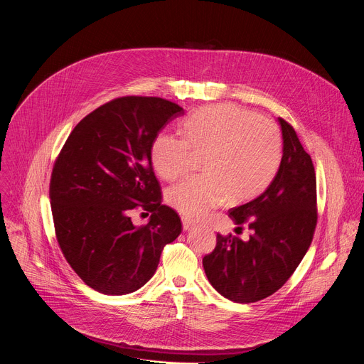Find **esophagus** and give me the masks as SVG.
I'll return each instance as SVG.
<instances>
[{"mask_svg":"<svg viewBox=\"0 0 364 364\" xmlns=\"http://www.w3.org/2000/svg\"><path fill=\"white\" fill-rule=\"evenodd\" d=\"M181 222H183V229L187 232V230H191L193 228H196V222H193L190 218L187 216H183L181 218Z\"/></svg>","mask_w":364,"mask_h":364,"instance_id":"1","label":"esophagus"}]
</instances>
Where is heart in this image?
Instances as JSON below:
<instances>
[{
	"mask_svg": "<svg viewBox=\"0 0 364 364\" xmlns=\"http://www.w3.org/2000/svg\"><path fill=\"white\" fill-rule=\"evenodd\" d=\"M186 140L160 132L151 144V160L166 180L184 176L191 150L205 154L201 170L168 191V203L188 218H200L228 198L243 201L261 193L274 178L282 157L278 125L232 103L204 107L183 122Z\"/></svg>",
	"mask_w": 364,
	"mask_h": 364,
	"instance_id": "b5f03b06",
	"label": "heart"
}]
</instances>
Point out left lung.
Returning <instances> with one entry per match:
<instances>
[{"instance_id":"obj_1","label":"left lung","mask_w":364,"mask_h":364,"mask_svg":"<svg viewBox=\"0 0 364 364\" xmlns=\"http://www.w3.org/2000/svg\"><path fill=\"white\" fill-rule=\"evenodd\" d=\"M282 131L279 168L256 198L233 207L235 225L247 223V240L218 233L212 253L203 257L207 279L225 298L249 304L277 292L294 274L317 225V181L309 154L295 129L278 118Z\"/></svg>"}]
</instances>
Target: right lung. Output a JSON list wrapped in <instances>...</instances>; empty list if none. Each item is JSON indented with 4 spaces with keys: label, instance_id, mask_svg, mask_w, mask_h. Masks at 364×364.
<instances>
[{
    "label": "right lung",
    "instance_id": "right-lung-1",
    "mask_svg": "<svg viewBox=\"0 0 364 364\" xmlns=\"http://www.w3.org/2000/svg\"><path fill=\"white\" fill-rule=\"evenodd\" d=\"M177 103L152 96H124L99 107L72 131L50 180L51 213L59 246L82 281L105 295L144 287L157 271L181 220L161 204L151 144L174 118ZM151 213L145 227L130 215Z\"/></svg>",
    "mask_w": 364,
    "mask_h": 364
}]
</instances>
